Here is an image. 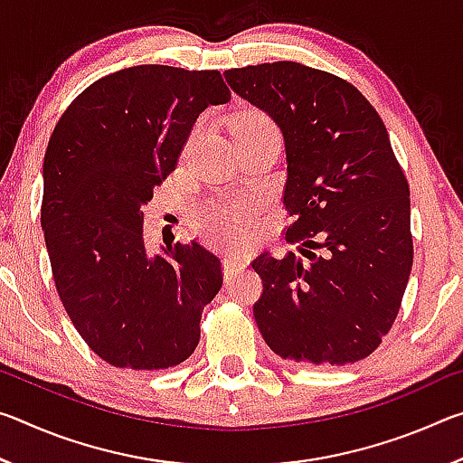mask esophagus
I'll use <instances>...</instances> for the list:
<instances>
[{
    "label": "esophagus",
    "instance_id": "1",
    "mask_svg": "<svg viewBox=\"0 0 463 463\" xmlns=\"http://www.w3.org/2000/svg\"><path fill=\"white\" fill-rule=\"evenodd\" d=\"M247 265L245 257H242L239 250H224V276L229 278L232 273H237L239 269H242Z\"/></svg>",
    "mask_w": 463,
    "mask_h": 463
}]
</instances>
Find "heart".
Here are the masks:
<instances>
[{
    "label": "heart",
    "instance_id": "heart-1",
    "mask_svg": "<svg viewBox=\"0 0 463 463\" xmlns=\"http://www.w3.org/2000/svg\"><path fill=\"white\" fill-rule=\"evenodd\" d=\"M250 132H276L271 120L261 112H247L234 122L232 135H250ZM250 216L249 202H224L218 203L206 214L208 229L226 239H237L245 229Z\"/></svg>",
    "mask_w": 463,
    "mask_h": 463
}]
</instances>
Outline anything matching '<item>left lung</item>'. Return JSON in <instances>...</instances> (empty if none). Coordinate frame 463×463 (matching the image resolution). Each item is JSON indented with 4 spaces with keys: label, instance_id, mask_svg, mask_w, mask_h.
Wrapping results in <instances>:
<instances>
[{
    "label": "left lung",
    "instance_id": "1",
    "mask_svg": "<svg viewBox=\"0 0 463 463\" xmlns=\"http://www.w3.org/2000/svg\"><path fill=\"white\" fill-rule=\"evenodd\" d=\"M224 80L284 135L286 241L302 253L250 263L263 281L255 323L279 357L355 364L394 325L412 268L411 192L388 130L357 88L300 62Z\"/></svg>",
    "mask_w": 463,
    "mask_h": 463
}]
</instances>
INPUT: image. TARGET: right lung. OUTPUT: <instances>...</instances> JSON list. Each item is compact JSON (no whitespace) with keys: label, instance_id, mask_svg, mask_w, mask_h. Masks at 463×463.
I'll return each instance as SVG.
<instances>
[{"label":"right lung","instance_id":"right-lung-1","mask_svg":"<svg viewBox=\"0 0 463 463\" xmlns=\"http://www.w3.org/2000/svg\"><path fill=\"white\" fill-rule=\"evenodd\" d=\"M226 101L218 71L137 65L91 83L52 130L41 224L54 286L109 365L167 370L198 347L202 310L222 288L221 260L195 241L148 253L143 206L198 116Z\"/></svg>","mask_w":463,"mask_h":463}]
</instances>
